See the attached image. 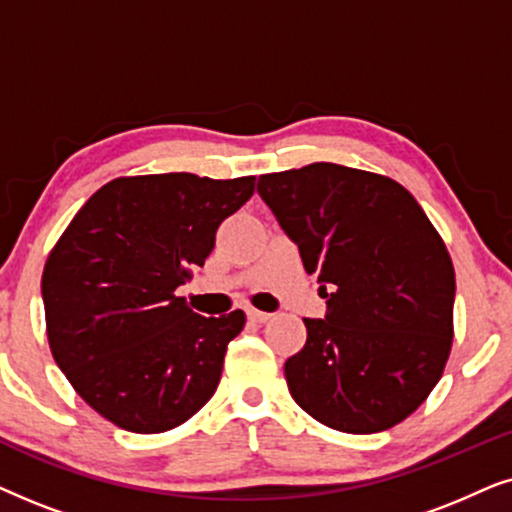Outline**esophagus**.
Instances as JSON below:
<instances>
[{
    "label": "esophagus",
    "instance_id": "34e87169",
    "mask_svg": "<svg viewBox=\"0 0 512 512\" xmlns=\"http://www.w3.org/2000/svg\"><path fill=\"white\" fill-rule=\"evenodd\" d=\"M247 317H249V321H254V324H265V321L272 319V314L254 310V307H251V310H247Z\"/></svg>",
    "mask_w": 512,
    "mask_h": 512
}]
</instances>
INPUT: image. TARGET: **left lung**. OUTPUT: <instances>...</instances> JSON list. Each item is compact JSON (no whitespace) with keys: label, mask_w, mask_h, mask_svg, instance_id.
I'll return each mask as SVG.
<instances>
[{"label":"left lung","mask_w":512,"mask_h":512,"mask_svg":"<svg viewBox=\"0 0 512 512\" xmlns=\"http://www.w3.org/2000/svg\"><path fill=\"white\" fill-rule=\"evenodd\" d=\"M258 193L328 298L284 363L293 401L345 433L403 422L450 359L454 265L443 237L398 181L354 167L261 174Z\"/></svg>","instance_id":"left-lung-1"}]
</instances>
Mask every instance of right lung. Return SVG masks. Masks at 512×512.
<instances>
[{
  "instance_id": "obj_1",
  "label": "right lung",
  "mask_w": 512,
  "mask_h": 512,
  "mask_svg": "<svg viewBox=\"0 0 512 512\" xmlns=\"http://www.w3.org/2000/svg\"><path fill=\"white\" fill-rule=\"evenodd\" d=\"M256 177H118L90 195L41 275L48 347L76 394L132 433L184 424L214 396L242 310L202 317L177 291Z\"/></svg>"
}]
</instances>
